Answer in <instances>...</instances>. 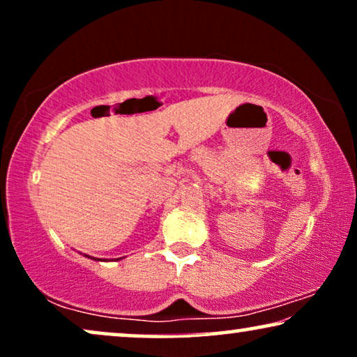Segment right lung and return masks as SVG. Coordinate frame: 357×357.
Here are the masks:
<instances>
[{
	"mask_svg": "<svg viewBox=\"0 0 357 357\" xmlns=\"http://www.w3.org/2000/svg\"><path fill=\"white\" fill-rule=\"evenodd\" d=\"M84 257H87V258H91V260H96V261H102L100 260V258H96V257H89V255H84ZM121 258H123V257H121ZM121 258H119V260H121ZM105 261V260H104Z\"/></svg>",
	"mask_w": 357,
	"mask_h": 357,
	"instance_id": "1",
	"label": "right lung"
}]
</instances>
